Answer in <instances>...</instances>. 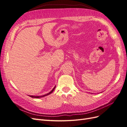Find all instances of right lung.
<instances>
[{"instance_id":"add662e5","label":"right lung","mask_w":127,"mask_h":127,"mask_svg":"<svg viewBox=\"0 0 127 127\" xmlns=\"http://www.w3.org/2000/svg\"><path fill=\"white\" fill-rule=\"evenodd\" d=\"M55 87H56V86H55L54 87L53 89L50 92H49L48 93L46 94V95H41V96H34V95H30V96H31V97H34V98H40V97H42L45 96H47V95H49L50 94H51V93H53V92L54 91V90H55Z\"/></svg>"}]
</instances>
